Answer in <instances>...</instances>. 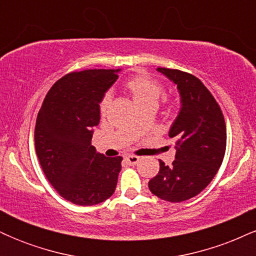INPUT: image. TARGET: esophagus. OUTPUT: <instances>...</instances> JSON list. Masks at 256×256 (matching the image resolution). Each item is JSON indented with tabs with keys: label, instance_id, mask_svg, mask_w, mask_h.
<instances>
[{
	"label": "esophagus",
	"instance_id": "esophagus-1",
	"mask_svg": "<svg viewBox=\"0 0 256 256\" xmlns=\"http://www.w3.org/2000/svg\"><path fill=\"white\" fill-rule=\"evenodd\" d=\"M125 160H126V162L130 164V165H136L138 161L140 160V158L136 156V155H130V156H126Z\"/></svg>",
	"mask_w": 256,
	"mask_h": 256
}]
</instances>
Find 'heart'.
I'll return each mask as SVG.
<instances>
[{
  "instance_id": "obj_1",
  "label": "heart",
  "mask_w": 256,
  "mask_h": 256,
  "mask_svg": "<svg viewBox=\"0 0 256 256\" xmlns=\"http://www.w3.org/2000/svg\"><path fill=\"white\" fill-rule=\"evenodd\" d=\"M124 86L125 90L130 94L134 104L140 108L148 107V106L158 107V101H160L161 96L164 95V88L160 82L146 74L134 76L126 82ZM110 102V96L107 94L102 98L101 104H100V110H101L102 113L107 110Z\"/></svg>"
}]
</instances>
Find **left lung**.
<instances>
[{
  "label": "left lung",
  "mask_w": 256,
  "mask_h": 256,
  "mask_svg": "<svg viewBox=\"0 0 256 256\" xmlns=\"http://www.w3.org/2000/svg\"><path fill=\"white\" fill-rule=\"evenodd\" d=\"M177 86L180 98L178 116L168 136L176 140L172 165L160 160V170L149 180V190L158 198L182 202L198 195L218 172L226 149V126L222 110L210 90L195 76L158 67Z\"/></svg>",
  "instance_id": "left-lung-1"
}]
</instances>
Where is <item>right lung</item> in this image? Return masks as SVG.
Listing matches in <instances>:
<instances>
[{
  "label": "right lung",
  "mask_w": 256,
  "mask_h": 256,
  "mask_svg": "<svg viewBox=\"0 0 256 256\" xmlns=\"http://www.w3.org/2000/svg\"><path fill=\"white\" fill-rule=\"evenodd\" d=\"M122 70H85L52 86L37 116L34 146L46 179L67 201L94 206L110 198L122 156L106 158L91 146L100 102Z\"/></svg>",
  "instance_id": "obj_1"
}]
</instances>
